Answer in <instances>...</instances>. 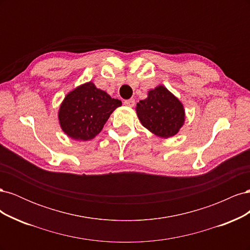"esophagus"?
I'll use <instances>...</instances> for the list:
<instances>
[{"mask_svg": "<svg viewBox=\"0 0 250 250\" xmlns=\"http://www.w3.org/2000/svg\"><path fill=\"white\" fill-rule=\"evenodd\" d=\"M134 99H129V100H125L124 101V105H126V106L128 107H133L134 106Z\"/></svg>", "mask_w": 250, "mask_h": 250, "instance_id": "34e87169", "label": "esophagus"}]
</instances>
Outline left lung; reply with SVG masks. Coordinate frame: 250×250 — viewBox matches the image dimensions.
<instances>
[{
    "instance_id": "1",
    "label": "left lung",
    "mask_w": 250,
    "mask_h": 250,
    "mask_svg": "<svg viewBox=\"0 0 250 250\" xmlns=\"http://www.w3.org/2000/svg\"><path fill=\"white\" fill-rule=\"evenodd\" d=\"M135 110L142 125L161 138L174 137L185 124L183 103L164 85L150 89L148 97L137 104Z\"/></svg>"
}]
</instances>
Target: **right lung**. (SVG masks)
<instances>
[{
	"label": "right lung",
	"mask_w": 250,
	"mask_h": 250,
	"mask_svg": "<svg viewBox=\"0 0 250 250\" xmlns=\"http://www.w3.org/2000/svg\"><path fill=\"white\" fill-rule=\"evenodd\" d=\"M121 105L122 102L97 88L92 81L86 82L74 88L60 104V127L73 140H92L100 133L113 110Z\"/></svg>",
	"instance_id": "add662e5"
}]
</instances>
